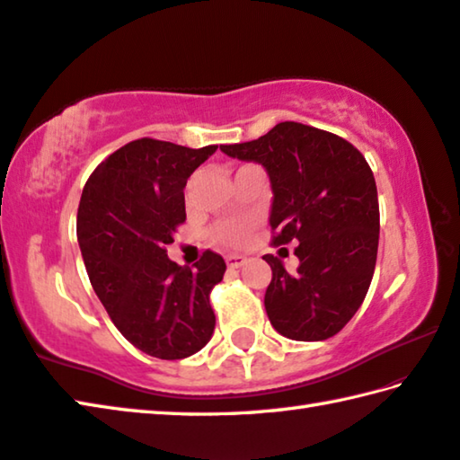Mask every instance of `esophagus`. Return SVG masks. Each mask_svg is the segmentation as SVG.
<instances>
[{"mask_svg": "<svg viewBox=\"0 0 460 460\" xmlns=\"http://www.w3.org/2000/svg\"><path fill=\"white\" fill-rule=\"evenodd\" d=\"M225 261H227V267H231V270H239V267H243L247 263V257H243V255H227V257H225Z\"/></svg>", "mask_w": 460, "mask_h": 460, "instance_id": "esophagus-1", "label": "esophagus"}]
</instances>
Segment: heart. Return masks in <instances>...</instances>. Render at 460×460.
Returning a JSON list of instances; mask_svg holds the SVG:
<instances>
[{"label": "heart", "instance_id": "obj_1", "mask_svg": "<svg viewBox=\"0 0 460 460\" xmlns=\"http://www.w3.org/2000/svg\"><path fill=\"white\" fill-rule=\"evenodd\" d=\"M252 221L247 219H229L215 225L211 237L225 247H243L249 241V235H252Z\"/></svg>", "mask_w": 460, "mask_h": 460}]
</instances>
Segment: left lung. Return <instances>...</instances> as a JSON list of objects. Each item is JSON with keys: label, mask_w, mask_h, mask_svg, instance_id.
Returning a JSON list of instances; mask_svg holds the SVG:
<instances>
[{"label": "left lung", "mask_w": 460, "mask_h": 460, "mask_svg": "<svg viewBox=\"0 0 460 460\" xmlns=\"http://www.w3.org/2000/svg\"><path fill=\"white\" fill-rule=\"evenodd\" d=\"M221 150L263 166L273 243H299L296 273L263 255L273 273L265 291L271 325L299 341L336 336L368 294L378 255V190L366 158L348 140L299 122Z\"/></svg>", "instance_id": "left-lung-1"}]
</instances>
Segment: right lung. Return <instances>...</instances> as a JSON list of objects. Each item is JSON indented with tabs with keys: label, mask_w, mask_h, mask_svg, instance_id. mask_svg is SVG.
I'll return each mask as SVG.
<instances>
[{
	"label": "right lung",
	"mask_w": 460,
	"mask_h": 460,
	"mask_svg": "<svg viewBox=\"0 0 460 460\" xmlns=\"http://www.w3.org/2000/svg\"><path fill=\"white\" fill-rule=\"evenodd\" d=\"M215 150L132 140L82 190L76 233L92 288L122 336L161 360L197 354L215 330L208 294L223 279V257L205 252L190 270L164 249L187 219V179Z\"/></svg>",
	"instance_id": "add662e5"
}]
</instances>
